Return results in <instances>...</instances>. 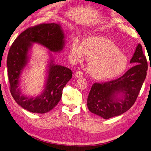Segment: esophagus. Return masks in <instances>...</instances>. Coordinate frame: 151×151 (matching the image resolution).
<instances>
[{
  "mask_svg": "<svg viewBox=\"0 0 151 151\" xmlns=\"http://www.w3.org/2000/svg\"><path fill=\"white\" fill-rule=\"evenodd\" d=\"M83 73L82 71H77L76 73V74H75V77H76V78H80V77H82L83 76Z\"/></svg>",
  "mask_w": 151,
  "mask_h": 151,
  "instance_id": "1",
  "label": "esophagus"
}]
</instances>
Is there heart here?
I'll return each instance as SVG.
<instances>
[{"mask_svg": "<svg viewBox=\"0 0 151 151\" xmlns=\"http://www.w3.org/2000/svg\"><path fill=\"white\" fill-rule=\"evenodd\" d=\"M71 55L76 61L89 60L87 71L93 78L107 80L123 73L128 65L127 57L111 40L104 37L86 38L84 44L78 38L73 40Z\"/></svg>", "mask_w": 151, "mask_h": 151, "instance_id": "heart-1", "label": "heart"}]
</instances>
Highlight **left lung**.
<instances>
[{"label": "left lung", "instance_id": "8db88e82", "mask_svg": "<svg viewBox=\"0 0 151 151\" xmlns=\"http://www.w3.org/2000/svg\"><path fill=\"white\" fill-rule=\"evenodd\" d=\"M130 63L135 65L119 78L92 86L87 98V107L92 113L109 119L124 113L133 106L148 68L140 44L136 46Z\"/></svg>", "mask_w": 151, "mask_h": 151}]
</instances>
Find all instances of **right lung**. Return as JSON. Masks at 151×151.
<instances>
[{"mask_svg": "<svg viewBox=\"0 0 151 151\" xmlns=\"http://www.w3.org/2000/svg\"><path fill=\"white\" fill-rule=\"evenodd\" d=\"M34 43L42 45L50 52H61L65 45V35L61 26L56 23L42 24L27 28L13 42L7 58L10 91L14 100L31 113L44 114L58 104L62 90L72 78L73 73L68 68L55 64L50 53L42 93L36 96L23 94L19 87L20 77L29 60V52Z\"/></svg>", "mask_w": 151, "mask_h": 151, "instance_id": "1", "label": "right lung"}]
</instances>
